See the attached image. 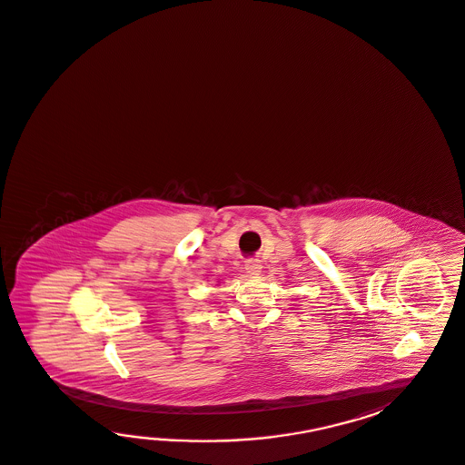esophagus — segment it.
Here are the masks:
<instances>
[{
    "label": "esophagus",
    "mask_w": 465,
    "mask_h": 465,
    "mask_svg": "<svg viewBox=\"0 0 465 465\" xmlns=\"http://www.w3.org/2000/svg\"><path fill=\"white\" fill-rule=\"evenodd\" d=\"M245 270H247L248 275H258L262 272V263L260 260L256 258H248L245 262Z\"/></svg>",
    "instance_id": "1"
}]
</instances>
